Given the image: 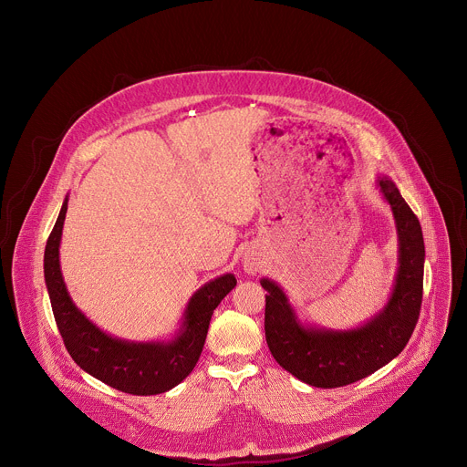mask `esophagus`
<instances>
[{
	"mask_svg": "<svg viewBox=\"0 0 467 467\" xmlns=\"http://www.w3.org/2000/svg\"><path fill=\"white\" fill-rule=\"evenodd\" d=\"M260 256H256V254H245V258H244V270L247 272V274H256L258 270H260Z\"/></svg>",
	"mask_w": 467,
	"mask_h": 467,
	"instance_id": "34e87169",
	"label": "esophagus"
}]
</instances>
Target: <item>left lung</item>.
I'll return each mask as SVG.
<instances>
[{
	"mask_svg": "<svg viewBox=\"0 0 467 467\" xmlns=\"http://www.w3.org/2000/svg\"><path fill=\"white\" fill-rule=\"evenodd\" d=\"M377 188L393 213L399 265L388 303L371 319L344 330L303 323L285 290L272 279H260L268 292L264 330L274 358L316 388H340L386 366L405 349L420 317L425 264L421 225L389 177L379 175Z\"/></svg>",
	"mask_w": 467,
	"mask_h": 467,
	"instance_id": "left-lung-1",
	"label": "left lung"
}]
</instances>
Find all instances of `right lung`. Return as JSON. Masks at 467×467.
<instances>
[{
    "mask_svg": "<svg viewBox=\"0 0 467 467\" xmlns=\"http://www.w3.org/2000/svg\"><path fill=\"white\" fill-rule=\"evenodd\" d=\"M68 211L66 195L44 251V279L66 349L76 364L98 380L132 395H157L182 382L203 351L211 317L236 286L233 274L203 285L188 301L177 335L168 342H129L114 338L92 323L66 290L58 247Z\"/></svg>",
    "mask_w": 467,
    "mask_h": 467,
    "instance_id": "add662e5",
    "label": "right lung"
}]
</instances>
